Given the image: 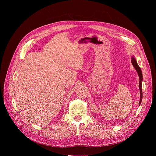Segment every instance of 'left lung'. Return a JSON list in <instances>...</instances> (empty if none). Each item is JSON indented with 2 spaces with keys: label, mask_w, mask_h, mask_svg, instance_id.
<instances>
[{
  "label": "left lung",
  "mask_w": 156,
  "mask_h": 156,
  "mask_svg": "<svg viewBox=\"0 0 156 156\" xmlns=\"http://www.w3.org/2000/svg\"><path fill=\"white\" fill-rule=\"evenodd\" d=\"M131 63L133 65V66H134L135 69H136V70L138 72V74L139 75V77H140V84H139V87H140V104L139 105L141 104V101H142V98H143V91H142V87H141V84H142V80H143V74H142V72H141V70L140 69V67L139 66V65H138L137 62H136V59L132 57L131 58Z\"/></svg>",
  "instance_id": "1"
}]
</instances>
